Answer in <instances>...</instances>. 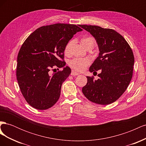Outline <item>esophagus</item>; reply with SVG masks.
Here are the masks:
<instances>
[{"instance_id": "obj_1", "label": "esophagus", "mask_w": 146, "mask_h": 146, "mask_svg": "<svg viewBox=\"0 0 146 146\" xmlns=\"http://www.w3.org/2000/svg\"><path fill=\"white\" fill-rule=\"evenodd\" d=\"M72 75V76H78V72H75L74 70H72V71L71 72V74H70Z\"/></svg>"}]
</instances>
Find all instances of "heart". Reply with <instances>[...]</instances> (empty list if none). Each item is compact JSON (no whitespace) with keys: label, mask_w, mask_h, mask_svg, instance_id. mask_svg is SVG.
Listing matches in <instances>:
<instances>
[{"label":"heart","mask_w":146,"mask_h":146,"mask_svg":"<svg viewBox=\"0 0 146 146\" xmlns=\"http://www.w3.org/2000/svg\"><path fill=\"white\" fill-rule=\"evenodd\" d=\"M82 45L86 48L89 47L93 48L96 44L95 39L92 36H84L80 40ZM72 41H69L67 44L64 47V54L66 55H69L70 53V47L72 46ZM89 64V61L86 59H81V58H74L69 62V66L73 69L77 70V71H82L85 69L87 66Z\"/></svg>","instance_id":"obj_1"}]
</instances>
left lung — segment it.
Returning a JSON list of instances; mask_svg holds the SVG:
<instances>
[{"instance_id":"1","label":"left lung","mask_w":146,"mask_h":146,"mask_svg":"<svg viewBox=\"0 0 146 146\" xmlns=\"http://www.w3.org/2000/svg\"><path fill=\"white\" fill-rule=\"evenodd\" d=\"M96 39L99 56L90 68L99 78L86 77V85L82 88L86 98L92 102L108 105L117 100L125 91L133 76L135 58L130 46L121 34L110 29L97 25H79Z\"/></svg>"}]
</instances>
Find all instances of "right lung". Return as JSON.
I'll return each mask as SVG.
<instances>
[{"label":"right lung","instance_id":"obj_1","mask_svg":"<svg viewBox=\"0 0 146 146\" xmlns=\"http://www.w3.org/2000/svg\"><path fill=\"white\" fill-rule=\"evenodd\" d=\"M82 30L74 24L42 26L23 44L17 55V80L26 102L34 108L47 110L59 99L61 85L71 69L66 66L52 74L50 71L65 66L64 47L74 35Z\"/></svg>","mask_w":146,"mask_h":146}]
</instances>
